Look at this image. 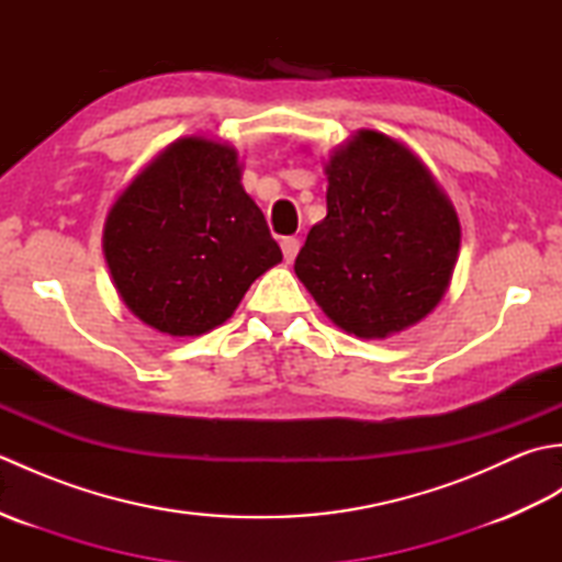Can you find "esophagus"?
<instances>
[{"instance_id":"esophagus-1","label":"esophagus","mask_w":562,"mask_h":562,"mask_svg":"<svg viewBox=\"0 0 562 562\" xmlns=\"http://www.w3.org/2000/svg\"><path fill=\"white\" fill-rule=\"evenodd\" d=\"M280 246H282V256L288 262H292L296 258V254H300V238H294V236L282 238Z\"/></svg>"}]
</instances>
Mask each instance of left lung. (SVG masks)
Masks as SVG:
<instances>
[{
	"mask_svg": "<svg viewBox=\"0 0 562 562\" xmlns=\"http://www.w3.org/2000/svg\"><path fill=\"white\" fill-rule=\"evenodd\" d=\"M328 214L294 260L324 314L357 338H386L425 318L457 266V210L415 154L360 130L326 164Z\"/></svg>",
	"mask_w": 562,
	"mask_h": 562,
	"instance_id": "1",
	"label": "left lung"
}]
</instances>
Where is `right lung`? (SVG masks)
Instances as JSON below:
<instances>
[{
    "mask_svg": "<svg viewBox=\"0 0 562 562\" xmlns=\"http://www.w3.org/2000/svg\"><path fill=\"white\" fill-rule=\"evenodd\" d=\"M103 254L130 312L173 338L222 326L282 260L236 149L205 137L173 142L123 190Z\"/></svg>",
    "mask_w": 562,
    "mask_h": 562,
    "instance_id": "right-lung-1",
    "label": "right lung"
}]
</instances>
